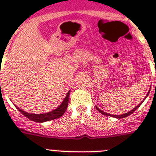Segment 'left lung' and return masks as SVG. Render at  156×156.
Instances as JSON below:
<instances>
[{
	"label": "left lung",
	"instance_id": "1",
	"mask_svg": "<svg viewBox=\"0 0 156 156\" xmlns=\"http://www.w3.org/2000/svg\"><path fill=\"white\" fill-rule=\"evenodd\" d=\"M148 94H149V91H148V93L147 94V95H146V97L144 98V100L142 101V102H143V101H144V100H145V98H146L148 97ZM142 102H141V103H140V104H139L138 105H137V106H136V107H135L134 108H133V109H132V110H130V111H129V112H126V113H125V114H122V115H111V114H109V113H107V112H105L101 111V110L100 108H98V107H96V108H97L98 111L99 112H100V113H101V114H102V115H108V116H112V117H115V118H117V119H122V118H125V117L128 116V115H130V114H132V113H133V112L135 111V110H136V109H137V108H139V106H140V105L142 104Z\"/></svg>",
	"mask_w": 156,
	"mask_h": 156
}]
</instances>
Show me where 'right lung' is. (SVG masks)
<instances>
[{"label": "right lung", "instance_id": "right-lung-1", "mask_svg": "<svg viewBox=\"0 0 156 156\" xmlns=\"http://www.w3.org/2000/svg\"><path fill=\"white\" fill-rule=\"evenodd\" d=\"M69 91L67 93L66 98H64L62 104L58 107L56 109L53 110V111L50 112H47V113L44 114H34V113H29L27 112H25L22 110L21 108H19V107L16 106L17 109L21 112L23 115L27 117L28 119H31L32 121L37 122H47V121H50L52 119H55L61 117L63 114L65 113L66 108L68 107V103H69Z\"/></svg>", "mask_w": 156, "mask_h": 156}]
</instances>
